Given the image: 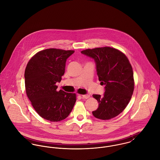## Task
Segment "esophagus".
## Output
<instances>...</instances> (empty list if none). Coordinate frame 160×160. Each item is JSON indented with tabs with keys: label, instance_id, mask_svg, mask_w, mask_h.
<instances>
[{
	"label": "esophagus",
	"instance_id": "obj_1",
	"mask_svg": "<svg viewBox=\"0 0 160 160\" xmlns=\"http://www.w3.org/2000/svg\"><path fill=\"white\" fill-rule=\"evenodd\" d=\"M90 97L89 95L88 94H84V95H82V97L84 98H88Z\"/></svg>",
	"mask_w": 160,
	"mask_h": 160
}]
</instances>
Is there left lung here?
Here are the masks:
<instances>
[{"label":"left lung","mask_w":160,"mask_h":160,"mask_svg":"<svg viewBox=\"0 0 160 160\" xmlns=\"http://www.w3.org/2000/svg\"><path fill=\"white\" fill-rule=\"evenodd\" d=\"M81 53L94 60L98 80L105 86L103 96L92 95L98 102L92 114L103 120L114 118L126 108L134 92V73L128 58L110 47L89 48Z\"/></svg>","instance_id":"1"}]
</instances>
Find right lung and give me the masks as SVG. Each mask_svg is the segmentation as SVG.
Listing matches in <instances>:
<instances>
[{
    "instance_id": "1",
    "label": "right lung",
    "mask_w": 160,
    "mask_h": 160,
    "mask_svg": "<svg viewBox=\"0 0 160 160\" xmlns=\"http://www.w3.org/2000/svg\"><path fill=\"white\" fill-rule=\"evenodd\" d=\"M74 50L48 48L38 52L25 69L27 96L36 112L50 121L65 119L76 101V93L57 91L65 73L66 62Z\"/></svg>"
}]
</instances>
